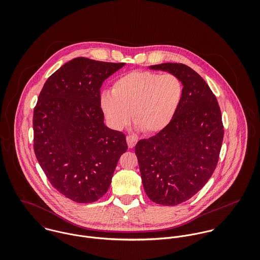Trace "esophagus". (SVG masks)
Wrapping results in <instances>:
<instances>
[{
	"label": "esophagus",
	"mask_w": 260,
	"mask_h": 260,
	"mask_svg": "<svg viewBox=\"0 0 260 260\" xmlns=\"http://www.w3.org/2000/svg\"><path fill=\"white\" fill-rule=\"evenodd\" d=\"M126 140H127V144H128L129 148H133L137 143V138L134 136H131V135H128L126 137Z\"/></svg>",
	"instance_id": "obj_1"
}]
</instances>
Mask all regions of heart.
<instances>
[{"label":"heart","instance_id":"heart-1","mask_svg":"<svg viewBox=\"0 0 260 260\" xmlns=\"http://www.w3.org/2000/svg\"><path fill=\"white\" fill-rule=\"evenodd\" d=\"M183 96V85L176 75L134 71L121 76L105 91L100 104L107 121L115 129L130 121L145 134L162 131L172 120Z\"/></svg>","mask_w":260,"mask_h":260}]
</instances>
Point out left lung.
<instances>
[{"instance_id":"8db88e82","label":"left lung","mask_w":260,"mask_h":260,"mask_svg":"<svg viewBox=\"0 0 260 260\" xmlns=\"http://www.w3.org/2000/svg\"><path fill=\"white\" fill-rule=\"evenodd\" d=\"M150 69L176 75L183 85L182 100L171 122L135 146L150 200L175 206L205 185L217 166L224 134L221 111L209 86L190 67L163 63Z\"/></svg>"}]
</instances>
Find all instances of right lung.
Here are the masks:
<instances>
[{
	"label": "right lung",
	"instance_id": "add662e5",
	"mask_svg": "<svg viewBox=\"0 0 260 260\" xmlns=\"http://www.w3.org/2000/svg\"><path fill=\"white\" fill-rule=\"evenodd\" d=\"M125 63L75 58L51 75L34 108V151L52 186L78 203L101 198L111 184L126 136L104 124L100 88Z\"/></svg>",
	"mask_w": 260,
	"mask_h": 260
}]
</instances>
